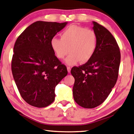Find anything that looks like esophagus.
I'll use <instances>...</instances> for the list:
<instances>
[{"mask_svg": "<svg viewBox=\"0 0 134 134\" xmlns=\"http://www.w3.org/2000/svg\"><path fill=\"white\" fill-rule=\"evenodd\" d=\"M67 69H68V72H69H69H71V67H70V66H67Z\"/></svg>", "mask_w": 134, "mask_h": 134, "instance_id": "34e87169", "label": "esophagus"}]
</instances>
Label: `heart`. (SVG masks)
Returning a JSON list of instances; mask_svg holds the SVG:
<instances>
[{
    "instance_id": "1",
    "label": "heart",
    "mask_w": 134,
    "mask_h": 134,
    "mask_svg": "<svg viewBox=\"0 0 134 134\" xmlns=\"http://www.w3.org/2000/svg\"><path fill=\"white\" fill-rule=\"evenodd\" d=\"M60 36L61 38L53 37L51 45L59 59H64L68 52L70 53L66 60L68 65H75L79 60L81 63L87 62L94 55L98 38L93 30L72 25L63 30Z\"/></svg>"
}]
</instances>
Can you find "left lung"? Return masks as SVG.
I'll return each instance as SVG.
<instances>
[{
    "instance_id": "obj_1",
    "label": "left lung",
    "mask_w": 134,
    "mask_h": 134,
    "mask_svg": "<svg viewBox=\"0 0 134 134\" xmlns=\"http://www.w3.org/2000/svg\"><path fill=\"white\" fill-rule=\"evenodd\" d=\"M98 38L92 58L85 64L74 66L75 101L85 108H93L102 104L114 87L118 77L121 53L118 43L108 30L93 22Z\"/></svg>"
}]
</instances>
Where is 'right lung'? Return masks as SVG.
<instances>
[{
  "mask_svg": "<svg viewBox=\"0 0 134 134\" xmlns=\"http://www.w3.org/2000/svg\"><path fill=\"white\" fill-rule=\"evenodd\" d=\"M67 22L37 21L16 39L12 59V72L21 97L37 108L55 100V86L67 75L66 66L55 55L51 41Z\"/></svg>",
  "mask_w": 134,
  "mask_h": 134,
  "instance_id": "1",
  "label": "right lung"
}]
</instances>
